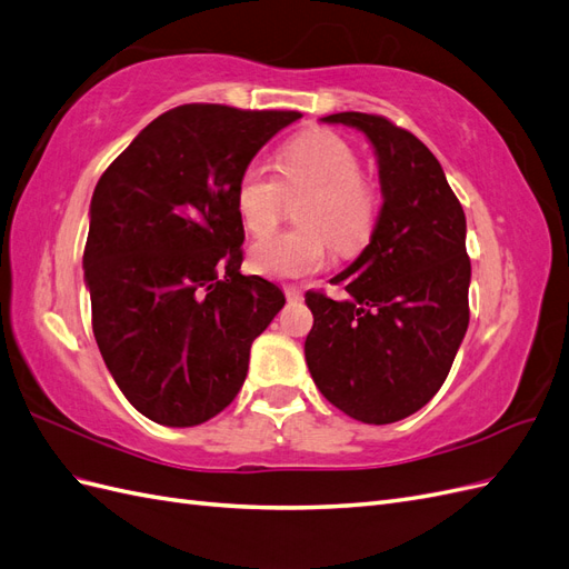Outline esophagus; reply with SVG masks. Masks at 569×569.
<instances>
[{
    "mask_svg": "<svg viewBox=\"0 0 569 569\" xmlns=\"http://www.w3.org/2000/svg\"><path fill=\"white\" fill-rule=\"evenodd\" d=\"M283 293H286V300H288V302H300V300H302V293H300V290H298L296 286H286Z\"/></svg>",
    "mask_w": 569,
    "mask_h": 569,
    "instance_id": "34e87169",
    "label": "esophagus"
}]
</instances>
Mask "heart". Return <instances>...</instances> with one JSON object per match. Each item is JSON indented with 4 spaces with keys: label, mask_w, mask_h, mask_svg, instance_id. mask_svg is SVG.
Returning <instances> with one entry per match:
<instances>
[{
    "label": "heart",
    "mask_w": 569,
    "mask_h": 569,
    "mask_svg": "<svg viewBox=\"0 0 569 569\" xmlns=\"http://www.w3.org/2000/svg\"><path fill=\"white\" fill-rule=\"evenodd\" d=\"M271 169L248 164L236 183L238 217L252 236H267L281 221L288 198L298 204L300 229L259 240L250 252L257 273L271 279H302L327 267L332 236L350 252L365 246L375 229L377 188L360 171V154L329 128H312L288 140Z\"/></svg>",
    "instance_id": "obj_1"
}]
</instances>
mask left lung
Wrapping results in <instances>:
<instances>
[{
  "label": "left lung",
  "mask_w": 569,
  "mask_h": 569,
  "mask_svg": "<svg viewBox=\"0 0 569 569\" xmlns=\"http://www.w3.org/2000/svg\"><path fill=\"white\" fill-rule=\"evenodd\" d=\"M375 144L383 204L369 246L336 276L350 293L307 290L310 375L331 405L365 425L410 417L438 393L469 323L465 212L438 159L379 113L323 117Z\"/></svg>",
  "instance_id": "left-lung-1"
}]
</instances>
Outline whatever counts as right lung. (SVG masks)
<instances>
[{
    "label": "right lung",
    "instance_id": "right-lung-1",
    "mask_svg": "<svg viewBox=\"0 0 569 569\" xmlns=\"http://www.w3.org/2000/svg\"><path fill=\"white\" fill-rule=\"evenodd\" d=\"M300 111L181 104L144 126L94 186L83 252L92 333L138 412L194 427L229 408L252 340L286 305L242 276L236 183Z\"/></svg>",
    "mask_w": 569,
    "mask_h": 569
}]
</instances>
